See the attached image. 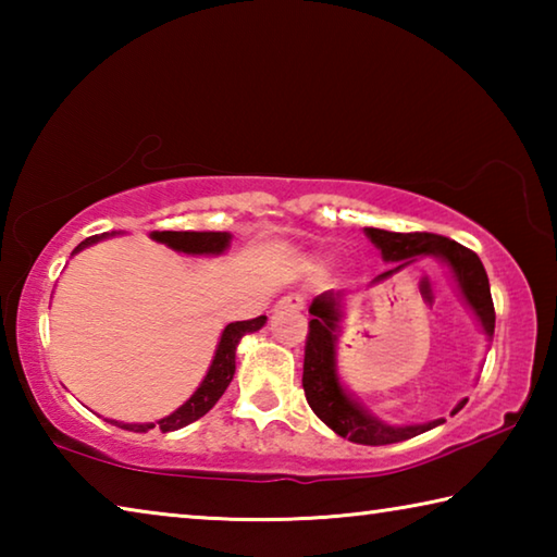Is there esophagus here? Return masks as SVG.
Instances as JSON below:
<instances>
[{
	"instance_id": "34e87169",
	"label": "esophagus",
	"mask_w": 557,
	"mask_h": 557,
	"mask_svg": "<svg viewBox=\"0 0 557 557\" xmlns=\"http://www.w3.org/2000/svg\"><path fill=\"white\" fill-rule=\"evenodd\" d=\"M305 305H307L305 297L297 295V292H292V295L282 297L277 301V309H292V312H301V309H305Z\"/></svg>"
}]
</instances>
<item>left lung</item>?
<instances>
[{"instance_id":"1","label":"left lung","mask_w":557,"mask_h":557,"mask_svg":"<svg viewBox=\"0 0 557 557\" xmlns=\"http://www.w3.org/2000/svg\"><path fill=\"white\" fill-rule=\"evenodd\" d=\"M369 240L381 250L385 262H393L391 270L371 282L391 280L398 275L412 262L422 258H435L449 270L451 280L459 297L471 309V314L482 326L484 336L492 342L494 338V301L492 289H488L486 270L479 260L476 252H471L457 240H449L445 235L435 233H391L381 228H363ZM309 336L305 346V373H301V385H305V395L309 408L314 410L319 420L326 428H332L338 437H346L356 442V445H393V442H403L410 437H418L422 432L437 428L445 422V418L420 422V425H391L366 408V405L356 398V395L346 388L342 375H338V361H336V344L338 334H342L344 322V292H322L309 305ZM467 405V398L457 403L451 414L459 412Z\"/></svg>"}]
</instances>
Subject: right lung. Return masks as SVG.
<instances>
[{"mask_svg":"<svg viewBox=\"0 0 557 557\" xmlns=\"http://www.w3.org/2000/svg\"><path fill=\"white\" fill-rule=\"evenodd\" d=\"M112 235L117 233H102V235L86 238L78 248L73 250V256L75 252L90 248V245L112 238ZM149 238L157 243H164L166 248L184 252V256H223V252L231 248L233 235L225 231H152L149 233ZM265 322L268 317H258V319H250V322H233L225 326L221 332L219 346H215L213 361L209 366V371H206L203 381L199 383V388L194 391L191 398H188L184 405H178L174 412H169L166 418L157 422H117V420H108V422L129 432H149L152 428H159L162 432H174L191 425V422L203 418V414L219 403L225 388L231 385L233 373H235V348H238L240 338L245 334H256L258 329L265 326Z\"/></svg>","mask_w":557,"mask_h":557,"instance_id":"1","label":"right lung"}]
</instances>
